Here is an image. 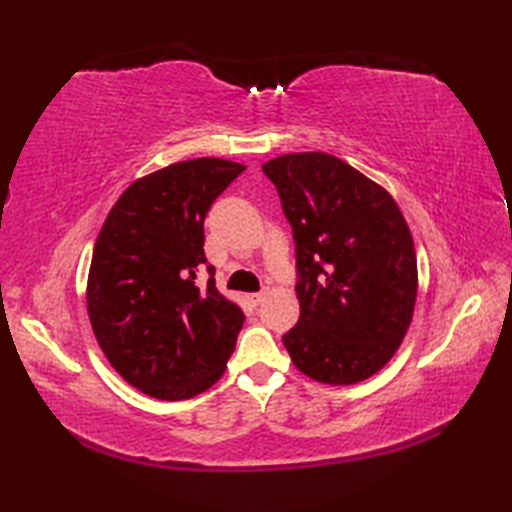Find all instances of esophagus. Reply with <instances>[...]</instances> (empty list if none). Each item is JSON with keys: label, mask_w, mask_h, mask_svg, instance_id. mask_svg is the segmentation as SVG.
<instances>
[{"label": "esophagus", "mask_w": 512, "mask_h": 512, "mask_svg": "<svg viewBox=\"0 0 512 512\" xmlns=\"http://www.w3.org/2000/svg\"><path fill=\"white\" fill-rule=\"evenodd\" d=\"M266 295H268L266 290H262V292H250V295H248L246 299H248L250 306H259V303H262V301L266 299Z\"/></svg>", "instance_id": "obj_1"}]
</instances>
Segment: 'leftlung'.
Wrapping results in <instances>:
<instances>
[{
  "label": "left lung",
  "mask_w": 512,
  "mask_h": 512,
  "mask_svg": "<svg viewBox=\"0 0 512 512\" xmlns=\"http://www.w3.org/2000/svg\"><path fill=\"white\" fill-rule=\"evenodd\" d=\"M297 244L299 321L284 345L301 374L354 385L405 339L418 297L409 226L391 193L323 151L268 160Z\"/></svg>",
  "instance_id": "left-lung-1"
}]
</instances>
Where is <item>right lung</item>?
Listing matches in <instances>:
<instances>
[{"label":"right lung","mask_w":512,"mask_h":512,"mask_svg":"<svg viewBox=\"0 0 512 512\" xmlns=\"http://www.w3.org/2000/svg\"><path fill=\"white\" fill-rule=\"evenodd\" d=\"M246 167L195 158L134 180L96 237L88 317L107 361L158 400H187L222 378L244 312L195 270L206 264L204 217Z\"/></svg>","instance_id":"1"}]
</instances>
